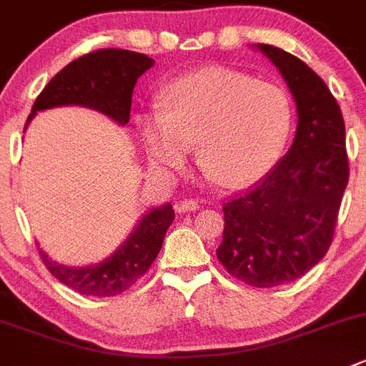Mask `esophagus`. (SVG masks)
<instances>
[{
  "label": "esophagus",
  "mask_w": 366,
  "mask_h": 366,
  "mask_svg": "<svg viewBox=\"0 0 366 366\" xmlns=\"http://www.w3.org/2000/svg\"><path fill=\"white\" fill-rule=\"evenodd\" d=\"M199 210V203L194 199H183L176 204V212L179 214H185V212H196Z\"/></svg>",
  "instance_id": "1"
}]
</instances>
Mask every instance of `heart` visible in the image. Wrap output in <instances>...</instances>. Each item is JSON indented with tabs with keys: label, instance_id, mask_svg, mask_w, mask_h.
I'll return each instance as SVG.
<instances>
[{
	"label": "heart",
	"instance_id": "b5f03b06",
	"mask_svg": "<svg viewBox=\"0 0 366 366\" xmlns=\"http://www.w3.org/2000/svg\"><path fill=\"white\" fill-rule=\"evenodd\" d=\"M158 106L137 118L152 167L163 174L181 169L199 142V165L226 189L262 179L280 159L293 127L284 89L228 68L179 76L163 88Z\"/></svg>",
	"mask_w": 366,
	"mask_h": 366
}]
</instances>
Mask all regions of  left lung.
<instances>
[{"instance_id":"1","label":"left lung","mask_w":366,"mask_h":366,"mask_svg":"<svg viewBox=\"0 0 366 366\" xmlns=\"http://www.w3.org/2000/svg\"><path fill=\"white\" fill-rule=\"evenodd\" d=\"M280 71L297 104V133L287 154L244 196L222 207L217 257L253 287L304 277L323 259L349 183L345 122L325 82L295 55L255 44Z\"/></svg>"}]
</instances>
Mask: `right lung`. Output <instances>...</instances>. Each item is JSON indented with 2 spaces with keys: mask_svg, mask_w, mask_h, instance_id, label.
Instances as JSON below:
<instances>
[{
  "mask_svg": "<svg viewBox=\"0 0 366 366\" xmlns=\"http://www.w3.org/2000/svg\"><path fill=\"white\" fill-rule=\"evenodd\" d=\"M154 66L145 54L118 48L92 51L75 59L44 86L29 114L61 106H81L106 114L125 125L131 114V99L137 81ZM24 125V129H26ZM172 204L154 207L142 215L127 239L102 262L71 267L55 262L39 249L50 273L69 290L89 297H117L137 284L162 249L167 228L172 224Z\"/></svg>",
  "mask_w": 366,
  "mask_h": 366,
  "instance_id": "1",
  "label": "right lung"
}]
</instances>
